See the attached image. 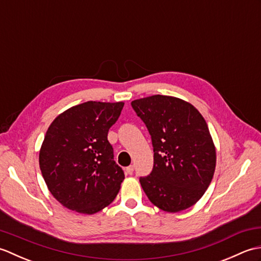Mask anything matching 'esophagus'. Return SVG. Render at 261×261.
<instances>
[{
	"mask_svg": "<svg viewBox=\"0 0 261 261\" xmlns=\"http://www.w3.org/2000/svg\"><path fill=\"white\" fill-rule=\"evenodd\" d=\"M134 170H135V167L134 166H127V167L125 168V171H126V174H129V175H132V173H134Z\"/></svg>",
	"mask_w": 261,
	"mask_h": 261,
	"instance_id": "34e87169",
	"label": "esophagus"
}]
</instances>
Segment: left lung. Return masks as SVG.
<instances>
[{
    "label": "left lung",
    "instance_id": "8db88e82",
    "mask_svg": "<svg viewBox=\"0 0 261 261\" xmlns=\"http://www.w3.org/2000/svg\"><path fill=\"white\" fill-rule=\"evenodd\" d=\"M151 136L153 168L140 177L149 201L165 212L193 206L212 181L216 152L208 126L184 99L152 95L131 102Z\"/></svg>",
    "mask_w": 261,
    "mask_h": 261
}]
</instances>
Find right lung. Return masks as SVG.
Returning a JSON list of instances; mask_svg holds the SVG:
<instances>
[{"label": "right lung", "mask_w": 261, "mask_h": 261, "mask_svg": "<svg viewBox=\"0 0 261 261\" xmlns=\"http://www.w3.org/2000/svg\"><path fill=\"white\" fill-rule=\"evenodd\" d=\"M123 105L88 101L66 110L49 125L39 165L48 190L65 207L94 214L118 195L124 173L114 162L108 132Z\"/></svg>", "instance_id": "obj_1"}]
</instances>
